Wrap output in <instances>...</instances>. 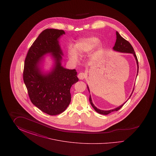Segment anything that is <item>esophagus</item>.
<instances>
[{
	"mask_svg": "<svg viewBox=\"0 0 156 156\" xmlns=\"http://www.w3.org/2000/svg\"><path fill=\"white\" fill-rule=\"evenodd\" d=\"M85 73H80L78 75V78H79V79L80 80H83L85 78Z\"/></svg>",
	"mask_w": 156,
	"mask_h": 156,
	"instance_id": "1",
	"label": "esophagus"
}]
</instances>
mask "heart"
<instances>
[{
	"mask_svg": "<svg viewBox=\"0 0 156 156\" xmlns=\"http://www.w3.org/2000/svg\"><path fill=\"white\" fill-rule=\"evenodd\" d=\"M99 43V40L97 37H92L86 38L80 40L76 44L75 48H71L69 50L68 54L70 59L73 61H76L78 59V53L80 55H82L85 53H87L92 51L94 48L97 47ZM102 51V47H100L98 51L97 54H100Z\"/></svg>",
	"mask_w": 156,
	"mask_h": 156,
	"instance_id": "obj_1",
	"label": "heart"
}]
</instances>
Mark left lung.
I'll return each mask as SVG.
<instances>
[{"mask_svg":"<svg viewBox=\"0 0 156 156\" xmlns=\"http://www.w3.org/2000/svg\"><path fill=\"white\" fill-rule=\"evenodd\" d=\"M116 42H115V45H114L113 49L114 50H115V51H117L127 52V53H132V54H133L134 56V57H135V58H136V62H137V73H138V72H139L138 59H137V56H136V55L135 54V52H134V50L132 45L130 44V43L128 41H127L124 38L122 37L119 34V33L118 31H116ZM88 90L89 91V88H88ZM132 95H130V97L132 96ZM89 102L90 103V105H92V106L95 110V111L97 112L98 113H99L100 114H102V115H108V114L111 113L112 112L118 111L126 103L125 102V104L122 105L121 106H120L118 108H117L116 109H112V110H110V111H102V110H100V109H98L97 108H96L94 106V105L92 103L90 95H89Z\"/></svg>","mask_w":156,"mask_h":156,"instance_id":"8db88e82","label":"left lung"}]
</instances>
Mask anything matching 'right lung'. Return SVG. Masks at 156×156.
Masks as SVG:
<instances>
[{
	"mask_svg": "<svg viewBox=\"0 0 156 156\" xmlns=\"http://www.w3.org/2000/svg\"><path fill=\"white\" fill-rule=\"evenodd\" d=\"M64 34L62 30H43L31 45L24 61L23 77L30 101L50 115H58L67 109L71 102V87L78 81L75 69L61 66L62 52L58 38ZM49 52L52 53L56 64L52 72L43 75L38 65L41 57Z\"/></svg>",
	"mask_w": 156,
	"mask_h": 156,
	"instance_id": "add662e5",
	"label": "right lung"
}]
</instances>
